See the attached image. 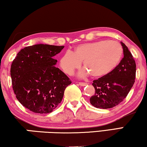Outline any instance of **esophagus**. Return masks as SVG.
I'll return each mask as SVG.
<instances>
[{"instance_id": "esophagus-1", "label": "esophagus", "mask_w": 147, "mask_h": 147, "mask_svg": "<svg viewBox=\"0 0 147 147\" xmlns=\"http://www.w3.org/2000/svg\"><path fill=\"white\" fill-rule=\"evenodd\" d=\"M78 84H79L80 86H86V85H87V83H86V82H78Z\"/></svg>"}]
</instances>
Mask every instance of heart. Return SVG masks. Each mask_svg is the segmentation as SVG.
Returning <instances> with one entry per match:
<instances>
[{
  "label": "heart",
  "mask_w": 147,
  "mask_h": 147,
  "mask_svg": "<svg viewBox=\"0 0 147 147\" xmlns=\"http://www.w3.org/2000/svg\"><path fill=\"white\" fill-rule=\"evenodd\" d=\"M123 55L121 45L117 41L100 40L78 45L73 52L67 51L60 60V65L67 74H72L80 67L81 62L85 69L80 76L90 73L94 77H101L111 73L119 65Z\"/></svg>",
  "instance_id": "b5f03b06"
}]
</instances>
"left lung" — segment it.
Returning <instances> with one entry per match:
<instances>
[{"instance_id": "1", "label": "left lung", "mask_w": 147, "mask_h": 147, "mask_svg": "<svg viewBox=\"0 0 147 147\" xmlns=\"http://www.w3.org/2000/svg\"><path fill=\"white\" fill-rule=\"evenodd\" d=\"M124 57L115 69L98 80H93L95 94L90 102L98 109H111L117 106L129 94L135 83L136 63L128 47L121 42Z\"/></svg>"}]
</instances>
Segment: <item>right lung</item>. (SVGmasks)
Listing matches in <instances>:
<instances>
[{"instance_id":"right-lung-1","label":"right lung","mask_w":147,"mask_h":147,"mask_svg":"<svg viewBox=\"0 0 147 147\" xmlns=\"http://www.w3.org/2000/svg\"><path fill=\"white\" fill-rule=\"evenodd\" d=\"M64 46L34 45L20 50L12 61L11 76L18 100L35 113H50L63 98L71 81L53 59Z\"/></svg>"}]
</instances>
